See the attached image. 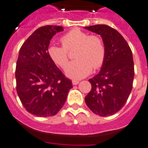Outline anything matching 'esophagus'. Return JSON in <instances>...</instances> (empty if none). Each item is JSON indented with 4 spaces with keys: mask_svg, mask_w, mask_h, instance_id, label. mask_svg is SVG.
Returning <instances> with one entry per match:
<instances>
[{
    "mask_svg": "<svg viewBox=\"0 0 148 148\" xmlns=\"http://www.w3.org/2000/svg\"><path fill=\"white\" fill-rule=\"evenodd\" d=\"M79 81L78 80H75V79H74V80H72V84L74 85V86H76V85H77V84H79Z\"/></svg>",
    "mask_w": 148,
    "mask_h": 148,
    "instance_id": "1",
    "label": "esophagus"
}]
</instances>
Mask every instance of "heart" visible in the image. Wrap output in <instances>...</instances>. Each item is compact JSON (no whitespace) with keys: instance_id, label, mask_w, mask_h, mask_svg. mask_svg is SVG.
Segmentation results:
<instances>
[{"instance_id":"obj_1","label":"heart","mask_w":148,"mask_h":148,"mask_svg":"<svg viewBox=\"0 0 148 148\" xmlns=\"http://www.w3.org/2000/svg\"><path fill=\"white\" fill-rule=\"evenodd\" d=\"M62 46L52 44L48 49V54L53 62L64 69L68 62V52L77 47L75 61L66 69L69 78L79 79L89 75L92 69L102 66L106 58V47L101 38L90 35L79 29H73L61 38Z\"/></svg>"}]
</instances>
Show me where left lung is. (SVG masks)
Wrapping results in <instances>:
<instances>
[{
    "label": "left lung",
    "instance_id": "1",
    "mask_svg": "<svg viewBox=\"0 0 148 148\" xmlns=\"http://www.w3.org/2000/svg\"><path fill=\"white\" fill-rule=\"evenodd\" d=\"M99 34L106 47V58L98 74L89 79L91 90L85 101L100 116L118 112L127 102L133 88L134 64L132 51L120 33L107 25L86 26Z\"/></svg>",
    "mask_w": 148,
    "mask_h": 148
}]
</instances>
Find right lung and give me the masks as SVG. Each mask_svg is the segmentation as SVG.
Here are the masks:
<instances>
[{
  "label": "right lung",
  "mask_w": 148,
  "mask_h": 148,
  "mask_svg": "<svg viewBox=\"0 0 148 148\" xmlns=\"http://www.w3.org/2000/svg\"><path fill=\"white\" fill-rule=\"evenodd\" d=\"M59 26L39 28L22 45L16 63V89L28 112L40 117L54 116L66 102L72 82L48 54L49 43Z\"/></svg>",
  "instance_id": "obj_1"
}]
</instances>
